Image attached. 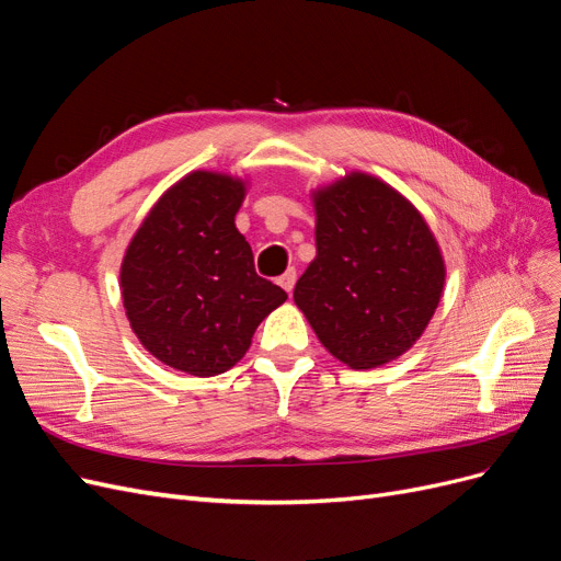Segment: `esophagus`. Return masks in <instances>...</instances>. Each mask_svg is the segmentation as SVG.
I'll list each match as a JSON object with an SVG mask.
<instances>
[{"label":"esophagus","instance_id":"esophagus-1","mask_svg":"<svg viewBox=\"0 0 561 561\" xmlns=\"http://www.w3.org/2000/svg\"><path fill=\"white\" fill-rule=\"evenodd\" d=\"M295 280H297V271L295 268H287L283 276H278V285L283 287V290L290 295L293 293V287H295Z\"/></svg>","mask_w":561,"mask_h":561}]
</instances>
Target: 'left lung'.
I'll return each instance as SVG.
<instances>
[{"instance_id":"obj_1","label":"left lung","mask_w":561,"mask_h":561,"mask_svg":"<svg viewBox=\"0 0 561 561\" xmlns=\"http://www.w3.org/2000/svg\"><path fill=\"white\" fill-rule=\"evenodd\" d=\"M311 198L316 257L295 285L297 309L353 369L400 358L428 328L445 287L428 222L398 190L360 171Z\"/></svg>"}]
</instances>
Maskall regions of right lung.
Returning <instances> with one entry per match:
<instances>
[{
  "label": "right lung",
  "instance_id": "1",
  "mask_svg": "<svg viewBox=\"0 0 561 561\" xmlns=\"http://www.w3.org/2000/svg\"><path fill=\"white\" fill-rule=\"evenodd\" d=\"M248 180L192 171L151 206L122 262L130 330L163 365L215 377L239 363L260 322L287 299L254 274L236 229Z\"/></svg>",
  "mask_w": 561,
  "mask_h": 561
}]
</instances>
